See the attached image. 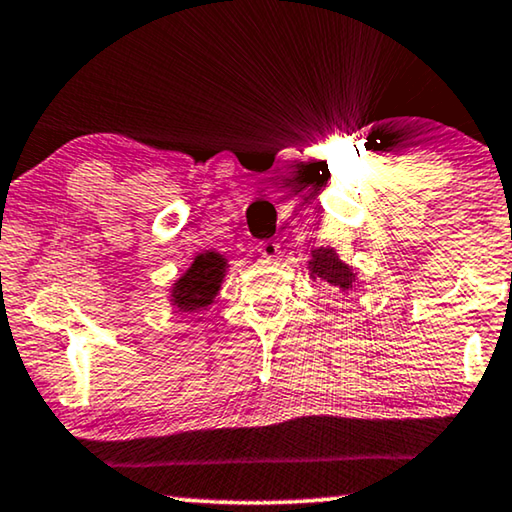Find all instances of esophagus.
<instances>
[{
	"mask_svg": "<svg viewBox=\"0 0 512 512\" xmlns=\"http://www.w3.org/2000/svg\"><path fill=\"white\" fill-rule=\"evenodd\" d=\"M258 251H261V256L268 258V261H275V258L282 254V251H279V244L275 240L261 242V244H258Z\"/></svg>",
	"mask_w": 512,
	"mask_h": 512,
	"instance_id": "obj_1",
	"label": "esophagus"
}]
</instances>
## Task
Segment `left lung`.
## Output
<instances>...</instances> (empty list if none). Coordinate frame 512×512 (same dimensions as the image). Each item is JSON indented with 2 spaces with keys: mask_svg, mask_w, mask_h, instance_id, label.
<instances>
[{
  "mask_svg": "<svg viewBox=\"0 0 512 512\" xmlns=\"http://www.w3.org/2000/svg\"><path fill=\"white\" fill-rule=\"evenodd\" d=\"M310 268H312V275L326 279L328 284L340 286V289H345V291L354 282L352 270H349L347 265L342 263L331 249H317V251H314Z\"/></svg>",
  "mask_w": 512,
  "mask_h": 512,
  "instance_id": "obj_1",
  "label": "left lung"
}]
</instances>
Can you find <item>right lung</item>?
Segmentation results:
<instances>
[{"label": "right lung", "instance_id": "add662e5", "mask_svg": "<svg viewBox=\"0 0 512 512\" xmlns=\"http://www.w3.org/2000/svg\"><path fill=\"white\" fill-rule=\"evenodd\" d=\"M223 270H226V261L219 254H214V251L200 254L193 261L191 270L174 286V303L181 310H195V307L212 303L216 291H219Z\"/></svg>", "mask_w": 512, "mask_h": 512}]
</instances>
